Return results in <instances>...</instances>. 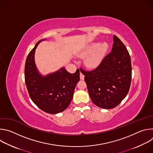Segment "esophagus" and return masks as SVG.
Wrapping results in <instances>:
<instances>
[{
  "instance_id": "obj_1",
  "label": "esophagus",
  "mask_w": 153,
  "mask_h": 153,
  "mask_svg": "<svg viewBox=\"0 0 153 153\" xmlns=\"http://www.w3.org/2000/svg\"><path fill=\"white\" fill-rule=\"evenodd\" d=\"M80 79L81 80H83V79H84V75H83V73H80Z\"/></svg>"
}]
</instances>
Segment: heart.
Masks as SVG:
<instances>
[{"label": "heart", "mask_w": 153, "mask_h": 153, "mask_svg": "<svg viewBox=\"0 0 153 153\" xmlns=\"http://www.w3.org/2000/svg\"><path fill=\"white\" fill-rule=\"evenodd\" d=\"M108 45L106 43L103 42L99 45L98 43H94L92 44L85 53L80 54V56H84L86 54H90L94 51L96 48L97 50L91 54L90 57L87 58L85 60V63L87 66L90 68H96L101 62L102 58L108 49Z\"/></svg>", "instance_id": "1"}]
</instances>
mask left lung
Masks as SVG:
<instances>
[{
	"label": "left lung",
	"mask_w": 153,
	"mask_h": 153,
	"mask_svg": "<svg viewBox=\"0 0 153 153\" xmlns=\"http://www.w3.org/2000/svg\"><path fill=\"white\" fill-rule=\"evenodd\" d=\"M112 51L94 70L85 71V81L93 102L103 109L117 106L127 95L131 82V62L122 42L113 37Z\"/></svg>",
	"instance_id": "8db88e82"
}]
</instances>
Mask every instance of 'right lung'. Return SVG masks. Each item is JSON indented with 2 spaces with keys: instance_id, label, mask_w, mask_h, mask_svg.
<instances>
[{
  "instance_id": "right-lung-1",
  "label": "right lung",
  "mask_w": 153,
  "mask_h": 153,
  "mask_svg": "<svg viewBox=\"0 0 153 153\" xmlns=\"http://www.w3.org/2000/svg\"><path fill=\"white\" fill-rule=\"evenodd\" d=\"M39 41L28 54L25 65V82L32 101L42 111L57 114L68 108L74 88L80 80V71L71 74L64 68L45 77L37 71L34 53Z\"/></svg>"
}]
</instances>
